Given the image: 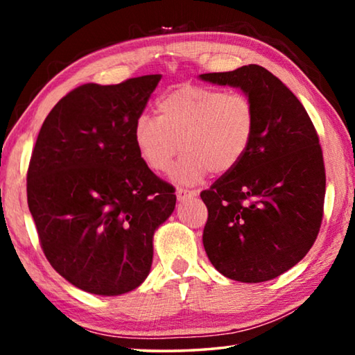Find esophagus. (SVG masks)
Masks as SVG:
<instances>
[{
    "label": "esophagus",
    "mask_w": 355,
    "mask_h": 355,
    "mask_svg": "<svg viewBox=\"0 0 355 355\" xmlns=\"http://www.w3.org/2000/svg\"><path fill=\"white\" fill-rule=\"evenodd\" d=\"M196 196H199V191L186 189V188H177V199L180 202L189 199V197H196Z\"/></svg>",
    "instance_id": "1"
}]
</instances>
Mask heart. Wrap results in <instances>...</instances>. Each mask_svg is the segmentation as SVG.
Returning <instances> with one entry per match:
<instances>
[{"instance_id": "obj_1", "label": "heart", "mask_w": 355, "mask_h": 355, "mask_svg": "<svg viewBox=\"0 0 355 355\" xmlns=\"http://www.w3.org/2000/svg\"><path fill=\"white\" fill-rule=\"evenodd\" d=\"M156 111L158 117L136 119L137 155L150 171L164 172L184 150L172 171V178L184 184L202 182L209 171L225 175L236 169L255 135V105L241 91L186 84L163 95Z\"/></svg>"}]
</instances>
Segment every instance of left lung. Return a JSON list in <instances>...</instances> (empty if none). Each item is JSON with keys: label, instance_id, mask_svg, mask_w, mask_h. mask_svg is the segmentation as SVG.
<instances>
[{"label": "left lung", "instance_id": "obj_1", "mask_svg": "<svg viewBox=\"0 0 355 355\" xmlns=\"http://www.w3.org/2000/svg\"><path fill=\"white\" fill-rule=\"evenodd\" d=\"M200 80L239 87L257 114L241 163L200 194L208 208L203 248L228 279H275L307 255L321 227L326 171L316 130L296 95L261 65Z\"/></svg>", "mask_w": 355, "mask_h": 355}]
</instances>
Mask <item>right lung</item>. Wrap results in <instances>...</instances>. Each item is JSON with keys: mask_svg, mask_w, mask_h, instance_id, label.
<instances>
[{"mask_svg": "<svg viewBox=\"0 0 355 355\" xmlns=\"http://www.w3.org/2000/svg\"><path fill=\"white\" fill-rule=\"evenodd\" d=\"M161 75L83 84L58 101L28 169V207L46 260L83 291L119 296L147 279L153 233L177 197L133 141Z\"/></svg>", "mask_w": 355, "mask_h": 355, "instance_id": "1", "label": "right lung"}]
</instances>
